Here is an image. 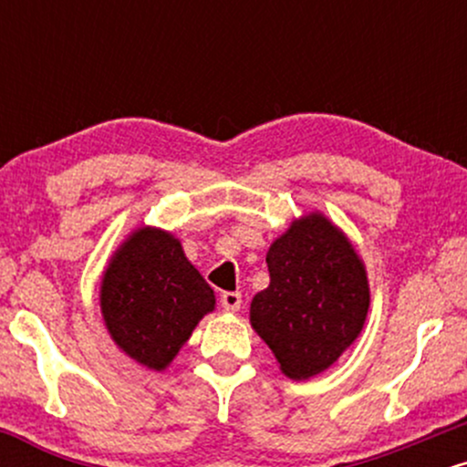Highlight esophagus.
<instances>
[{
    "mask_svg": "<svg viewBox=\"0 0 467 467\" xmlns=\"http://www.w3.org/2000/svg\"><path fill=\"white\" fill-rule=\"evenodd\" d=\"M219 301H222V307L226 309V312H237V309L241 307V294L239 292H223Z\"/></svg>",
    "mask_w": 467,
    "mask_h": 467,
    "instance_id": "esophagus-1",
    "label": "esophagus"
}]
</instances>
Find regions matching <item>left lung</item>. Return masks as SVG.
Returning a JSON list of instances; mask_svg holds the SVG:
<instances>
[{"instance_id":"left-lung-1","label":"left lung","mask_w":467,"mask_h":467,"mask_svg":"<svg viewBox=\"0 0 467 467\" xmlns=\"http://www.w3.org/2000/svg\"><path fill=\"white\" fill-rule=\"evenodd\" d=\"M265 261L270 285L252 298L250 323L287 378L307 379L331 367L362 331L367 272L323 215L294 223Z\"/></svg>"}]
</instances>
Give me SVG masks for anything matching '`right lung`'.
Here are the masks:
<instances>
[{
	"label": "right lung",
	"instance_id": "obj_1",
	"mask_svg": "<svg viewBox=\"0 0 467 467\" xmlns=\"http://www.w3.org/2000/svg\"><path fill=\"white\" fill-rule=\"evenodd\" d=\"M107 329L144 367L164 368L215 307V294L189 264L178 239L140 228L116 252L100 287Z\"/></svg>",
	"mask_w": 467,
	"mask_h": 467
}]
</instances>
